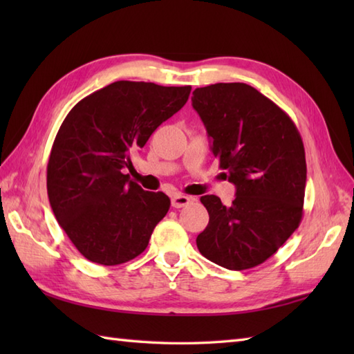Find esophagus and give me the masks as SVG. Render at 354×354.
I'll list each match as a JSON object with an SVG mask.
<instances>
[{
  "label": "esophagus",
  "instance_id": "esophagus-1",
  "mask_svg": "<svg viewBox=\"0 0 354 354\" xmlns=\"http://www.w3.org/2000/svg\"><path fill=\"white\" fill-rule=\"evenodd\" d=\"M193 199L189 196H184V194H175V196L171 198V207L173 208H183L187 207L190 204Z\"/></svg>",
  "mask_w": 354,
  "mask_h": 354
}]
</instances>
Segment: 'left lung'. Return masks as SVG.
<instances>
[{
  "mask_svg": "<svg viewBox=\"0 0 354 354\" xmlns=\"http://www.w3.org/2000/svg\"><path fill=\"white\" fill-rule=\"evenodd\" d=\"M192 104L205 124L212 152L236 199L223 205L202 196L209 221L196 239L199 252L231 270L261 265L303 219L306 153L295 123L246 84H214L193 91Z\"/></svg>",
  "mask_w": 354,
  "mask_h": 354,
  "instance_id": "left-lung-1",
  "label": "left lung"
}]
</instances>
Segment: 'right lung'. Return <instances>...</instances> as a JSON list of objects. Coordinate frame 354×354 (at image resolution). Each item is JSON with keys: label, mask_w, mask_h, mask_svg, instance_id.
<instances>
[{"label": "right lung", "mask_w": 354, "mask_h": 354, "mask_svg": "<svg viewBox=\"0 0 354 354\" xmlns=\"http://www.w3.org/2000/svg\"><path fill=\"white\" fill-rule=\"evenodd\" d=\"M192 86L118 80L86 95L61 124L47 165L53 213L89 261L115 266L137 257L170 208L124 175L142 147L189 100Z\"/></svg>", "instance_id": "obj_1"}]
</instances>
